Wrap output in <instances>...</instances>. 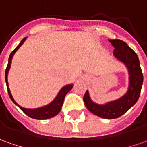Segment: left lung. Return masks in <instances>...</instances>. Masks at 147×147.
<instances>
[{
  "label": "left lung",
  "instance_id": "left-lung-1",
  "mask_svg": "<svg viewBox=\"0 0 147 147\" xmlns=\"http://www.w3.org/2000/svg\"><path fill=\"white\" fill-rule=\"evenodd\" d=\"M114 47L113 55L123 63L129 73V86L126 93L117 100L99 105L93 102L87 90L84 102L87 109L95 115L106 119L117 118L125 113L138 101L140 96L143 76L137 54L125 42L119 39H109Z\"/></svg>",
  "mask_w": 147,
  "mask_h": 147
}]
</instances>
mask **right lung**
Segmentation results:
<instances>
[{
	"instance_id": "add662e5",
	"label": "right lung",
	"mask_w": 147,
	"mask_h": 147,
	"mask_svg": "<svg viewBox=\"0 0 147 147\" xmlns=\"http://www.w3.org/2000/svg\"><path fill=\"white\" fill-rule=\"evenodd\" d=\"M26 38H27V37L26 38H24L21 41V42L19 43L18 46L11 52L9 58L8 65H7L6 70H5V82H6L8 93L9 95V97L12 100V101L17 106H18L30 117L38 120L48 119V118H51V117H53L56 116L60 112L66 95L67 94V92L71 90V88L73 87V84H67V85H65V86L63 87L60 89V91L59 92L58 95L55 96V98L51 102L49 103L48 105H44V106H42V107L39 108H36V109H26V108H23L22 107L21 105H19L15 101V100L13 97L12 94H11L10 89H9V83H8V74H9V69H10L11 63H12L13 57L16 51L18 50L19 47L23 44L24 42L26 41Z\"/></svg>"
}]
</instances>
